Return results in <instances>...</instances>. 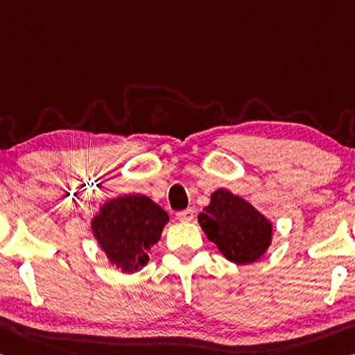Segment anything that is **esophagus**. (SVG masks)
<instances>
[{
    "label": "esophagus",
    "mask_w": 355,
    "mask_h": 355,
    "mask_svg": "<svg viewBox=\"0 0 355 355\" xmlns=\"http://www.w3.org/2000/svg\"><path fill=\"white\" fill-rule=\"evenodd\" d=\"M177 218H178L182 223H191V221H193V219H194V210H191V208H188V210L178 211V213H177Z\"/></svg>",
    "instance_id": "obj_1"
}]
</instances>
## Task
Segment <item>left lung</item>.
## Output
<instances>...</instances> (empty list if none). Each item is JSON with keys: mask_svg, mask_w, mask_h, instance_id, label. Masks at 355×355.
<instances>
[{"mask_svg": "<svg viewBox=\"0 0 355 355\" xmlns=\"http://www.w3.org/2000/svg\"><path fill=\"white\" fill-rule=\"evenodd\" d=\"M207 239L227 261L245 266L266 254L273 239V223L248 200L219 188L199 215Z\"/></svg>", "mask_w": 355, "mask_h": 355, "instance_id": "left-lung-1", "label": "left lung"}]
</instances>
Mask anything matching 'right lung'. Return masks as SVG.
I'll return each mask as SVG.
<instances>
[{"label": "right lung", "instance_id": "right-lung-1", "mask_svg": "<svg viewBox=\"0 0 355 355\" xmlns=\"http://www.w3.org/2000/svg\"><path fill=\"white\" fill-rule=\"evenodd\" d=\"M168 215L144 194H125L105 200L92 218V230L110 266L136 273L150 261Z\"/></svg>", "mask_w": 355, "mask_h": 355}]
</instances>
